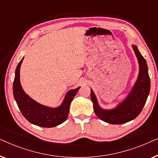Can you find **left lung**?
<instances>
[{
    "instance_id": "obj_1",
    "label": "left lung",
    "mask_w": 158,
    "mask_h": 158,
    "mask_svg": "<svg viewBox=\"0 0 158 158\" xmlns=\"http://www.w3.org/2000/svg\"><path fill=\"white\" fill-rule=\"evenodd\" d=\"M132 48L139 62V77L131 93L122 103L114 109H102L98 104L94 91L90 90V98L94 103L95 114L100 119L109 124H124L135 119L141 113L150 93V78L146 60L140 54L137 46L133 45Z\"/></svg>"
}]
</instances>
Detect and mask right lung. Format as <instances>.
Masks as SVG:
<instances>
[{"label": "right lung", "instance_id": "right-lung-1", "mask_svg": "<svg viewBox=\"0 0 158 158\" xmlns=\"http://www.w3.org/2000/svg\"><path fill=\"white\" fill-rule=\"evenodd\" d=\"M23 58L16 67L13 85V93L17 105L23 116L31 124L42 127H54L67 119L70 111V105L80 87L68 92L60 106L52 109L36 103L27 96L21 88L20 83V67Z\"/></svg>", "mask_w": 158, "mask_h": 158}]
</instances>
